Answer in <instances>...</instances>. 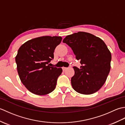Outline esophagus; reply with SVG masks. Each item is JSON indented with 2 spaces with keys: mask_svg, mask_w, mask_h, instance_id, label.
<instances>
[{
  "mask_svg": "<svg viewBox=\"0 0 125 125\" xmlns=\"http://www.w3.org/2000/svg\"><path fill=\"white\" fill-rule=\"evenodd\" d=\"M67 69V67H63L62 68V69H63V71H65L66 69Z\"/></svg>",
  "mask_w": 125,
  "mask_h": 125,
  "instance_id": "obj_1",
  "label": "esophagus"
}]
</instances>
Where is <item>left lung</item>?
<instances>
[{
    "label": "left lung",
    "instance_id": "left-lung-1",
    "mask_svg": "<svg viewBox=\"0 0 125 125\" xmlns=\"http://www.w3.org/2000/svg\"><path fill=\"white\" fill-rule=\"evenodd\" d=\"M82 64L73 67L75 75L71 78L73 89L84 94L98 91L106 80L111 69V54L102 39L92 34L79 31L63 39Z\"/></svg>",
    "mask_w": 125,
    "mask_h": 125
}]
</instances>
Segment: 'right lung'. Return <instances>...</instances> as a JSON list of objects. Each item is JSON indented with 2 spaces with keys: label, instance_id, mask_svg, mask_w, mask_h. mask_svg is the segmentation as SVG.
<instances>
[{
  "label": "right lung",
  "instance_id": "right-lung-1",
  "mask_svg": "<svg viewBox=\"0 0 125 125\" xmlns=\"http://www.w3.org/2000/svg\"><path fill=\"white\" fill-rule=\"evenodd\" d=\"M62 39L61 36L39 37L25 42L19 49L15 57L19 76L33 94L44 95L55 89L62 69L49 63L54 59V50Z\"/></svg>",
  "mask_w": 125,
  "mask_h": 125
}]
</instances>
